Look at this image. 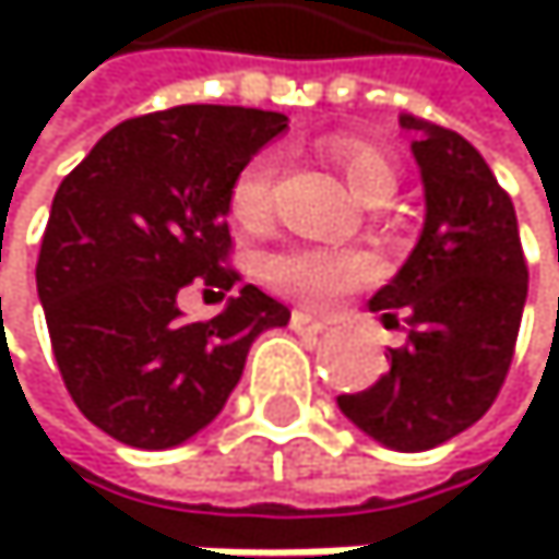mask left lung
I'll use <instances>...</instances> for the list:
<instances>
[{
    "label": "left lung",
    "instance_id": "1",
    "mask_svg": "<svg viewBox=\"0 0 559 559\" xmlns=\"http://www.w3.org/2000/svg\"><path fill=\"white\" fill-rule=\"evenodd\" d=\"M282 114L187 103L123 120L59 183L36 288L76 409L133 449L217 419L245 358L292 311L227 264L230 194ZM205 282V308L176 292Z\"/></svg>",
    "mask_w": 559,
    "mask_h": 559
}]
</instances>
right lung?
<instances>
[{
  "instance_id": "obj_1",
  "label": "right lung",
  "mask_w": 559,
  "mask_h": 559,
  "mask_svg": "<svg viewBox=\"0 0 559 559\" xmlns=\"http://www.w3.org/2000/svg\"><path fill=\"white\" fill-rule=\"evenodd\" d=\"M426 183L419 245L369 301L399 308L405 338L389 348V372L338 409L376 442L423 453L460 436L497 399L526 301V261L516 214L486 160L453 130L409 120Z\"/></svg>"
}]
</instances>
